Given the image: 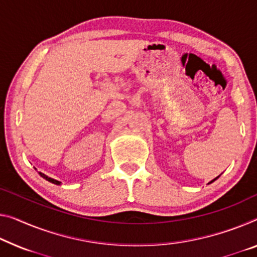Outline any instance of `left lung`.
<instances>
[{"mask_svg":"<svg viewBox=\"0 0 257 257\" xmlns=\"http://www.w3.org/2000/svg\"><path fill=\"white\" fill-rule=\"evenodd\" d=\"M218 177H219V176H218ZM218 177H217V178H218ZM217 178H215V179H214V180H212V181H215V180H216ZM212 181H210V183H212Z\"/></svg>","mask_w":257,"mask_h":257,"instance_id":"1","label":"left lung"}]
</instances>
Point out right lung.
Instances as JSON below:
<instances>
[{
    "label": "right lung",
    "instance_id": "1",
    "mask_svg": "<svg viewBox=\"0 0 257 257\" xmlns=\"http://www.w3.org/2000/svg\"><path fill=\"white\" fill-rule=\"evenodd\" d=\"M40 175L43 177V178H46V180H48V181H50V183H53V184H56V185H60L61 183L58 180H55V179H53V178H49V177H47V176H45V175H42V173L40 172Z\"/></svg>",
    "mask_w": 257,
    "mask_h": 257
}]
</instances>
